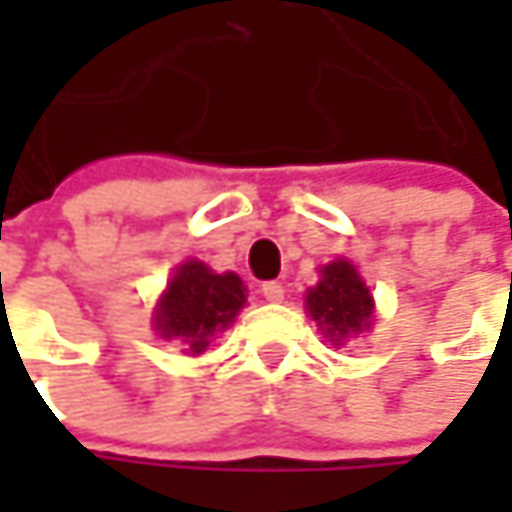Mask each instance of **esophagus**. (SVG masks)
<instances>
[{
  "label": "esophagus",
  "instance_id": "obj_1",
  "mask_svg": "<svg viewBox=\"0 0 512 512\" xmlns=\"http://www.w3.org/2000/svg\"><path fill=\"white\" fill-rule=\"evenodd\" d=\"M262 296H265L267 302H282L285 299V287H282V282H265L262 285Z\"/></svg>",
  "mask_w": 512,
  "mask_h": 512
}]
</instances>
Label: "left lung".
Segmentation results:
<instances>
[{
  "label": "left lung",
  "instance_id": "8db88e82",
  "mask_svg": "<svg viewBox=\"0 0 512 512\" xmlns=\"http://www.w3.org/2000/svg\"><path fill=\"white\" fill-rule=\"evenodd\" d=\"M319 285L305 296L307 313L327 336V342L342 344L347 336H359L373 325V293L364 285L356 265L336 259L322 270Z\"/></svg>",
  "mask_w": 512,
  "mask_h": 512
}]
</instances>
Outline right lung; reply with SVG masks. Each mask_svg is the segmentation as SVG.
I'll list each match as a JSON object with an SVG mask.
<instances>
[{
  "label": "right lung",
  "mask_w": 512,
  "mask_h": 512,
  "mask_svg": "<svg viewBox=\"0 0 512 512\" xmlns=\"http://www.w3.org/2000/svg\"><path fill=\"white\" fill-rule=\"evenodd\" d=\"M245 302V285L236 273H213L205 262L187 259L162 293L153 327L162 339L182 342L187 356H202L210 339L230 327Z\"/></svg>",
  "instance_id": "obj_1"
}]
</instances>
